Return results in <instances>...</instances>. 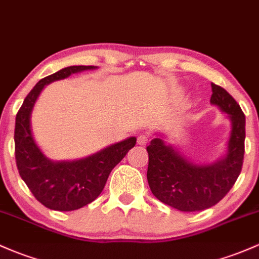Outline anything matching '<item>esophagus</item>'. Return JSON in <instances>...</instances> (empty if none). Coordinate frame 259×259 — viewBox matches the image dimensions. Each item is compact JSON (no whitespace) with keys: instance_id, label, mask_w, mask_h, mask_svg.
<instances>
[{"instance_id":"1","label":"esophagus","mask_w":259,"mask_h":259,"mask_svg":"<svg viewBox=\"0 0 259 259\" xmlns=\"http://www.w3.org/2000/svg\"><path fill=\"white\" fill-rule=\"evenodd\" d=\"M149 142V136L148 135H140L137 138V143L141 144V146H144Z\"/></svg>"}]
</instances>
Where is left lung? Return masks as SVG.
<instances>
[{
  "label": "left lung",
  "instance_id": "obj_1",
  "mask_svg": "<svg viewBox=\"0 0 259 259\" xmlns=\"http://www.w3.org/2000/svg\"><path fill=\"white\" fill-rule=\"evenodd\" d=\"M210 102L227 113L231 135L227 153L211 164H195L183 157L162 138L147 147L149 188L158 200L185 212L201 211L216 205L237 180L243 164L246 118L240 105L221 86L211 84Z\"/></svg>",
  "mask_w": 259,
  "mask_h": 259
}]
</instances>
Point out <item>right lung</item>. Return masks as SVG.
Segmentation results:
<instances>
[{"label":"right lung","mask_w":259,"mask_h":259,"mask_svg":"<svg viewBox=\"0 0 259 259\" xmlns=\"http://www.w3.org/2000/svg\"><path fill=\"white\" fill-rule=\"evenodd\" d=\"M93 69L96 66H68L41 79L24 99L16 116L15 154L19 175L35 199L51 210L73 211L93 202L104 190L111 170L137 141L130 137L73 162H53L37 146L30 128V113L44 86Z\"/></svg>","instance_id":"add662e5"}]
</instances>
